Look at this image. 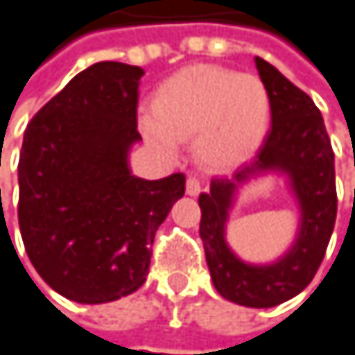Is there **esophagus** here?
Segmentation results:
<instances>
[{"instance_id":"obj_1","label":"esophagus","mask_w":355,"mask_h":355,"mask_svg":"<svg viewBox=\"0 0 355 355\" xmlns=\"http://www.w3.org/2000/svg\"><path fill=\"white\" fill-rule=\"evenodd\" d=\"M185 189H187V196H193V198H196V196H200V191H202V183H200V179H196V176H189Z\"/></svg>"}]
</instances>
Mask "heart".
<instances>
[{"label": "heart", "mask_w": 355, "mask_h": 355, "mask_svg": "<svg viewBox=\"0 0 355 355\" xmlns=\"http://www.w3.org/2000/svg\"><path fill=\"white\" fill-rule=\"evenodd\" d=\"M151 112L143 115L145 137L168 153L193 137L198 162L210 170H232L263 145L271 98L250 73L216 64H191L166 78L153 92Z\"/></svg>", "instance_id": "1"}]
</instances>
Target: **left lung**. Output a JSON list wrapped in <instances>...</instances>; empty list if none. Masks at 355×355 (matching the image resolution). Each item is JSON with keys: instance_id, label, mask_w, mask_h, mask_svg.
<instances>
[{"instance_id": "1", "label": "left lung", "mask_w": 355, "mask_h": 355, "mask_svg": "<svg viewBox=\"0 0 355 355\" xmlns=\"http://www.w3.org/2000/svg\"><path fill=\"white\" fill-rule=\"evenodd\" d=\"M254 62L271 98V130L250 164L230 179H212L210 191L200 196V238L220 297L244 307H273L305 291L324 259L337 218L335 153L313 101L267 60L257 56ZM267 171L289 176L302 218L293 246L280 259L252 266L233 254L224 227L237 189Z\"/></svg>"}]
</instances>
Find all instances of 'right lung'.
I'll return each instance as SVG.
<instances>
[{"label": "right lung", "instance_id": "add662e5", "mask_svg": "<svg viewBox=\"0 0 355 355\" xmlns=\"http://www.w3.org/2000/svg\"><path fill=\"white\" fill-rule=\"evenodd\" d=\"M143 69L103 60L48 101L24 130L18 225L35 271L75 303L139 291L157 227L185 193V174H132Z\"/></svg>", "mask_w": 355, "mask_h": 355}]
</instances>
